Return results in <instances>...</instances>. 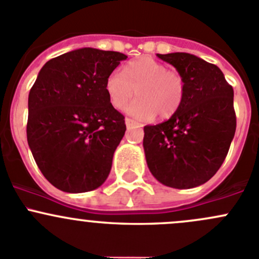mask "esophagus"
Listing matches in <instances>:
<instances>
[{"label": "esophagus", "mask_w": 259, "mask_h": 259, "mask_svg": "<svg viewBox=\"0 0 259 259\" xmlns=\"http://www.w3.org/2000/svg\"><path fill=\"white\" fill-rule=\"evenodd\" d=\"M125 124H126V127L127 129H133V127H139L140 124L138 121H135V120L130 119V117H126L125 119Z\"/></svg>", "instance_id": "34e87169"}]
</instances>
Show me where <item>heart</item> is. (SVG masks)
Returning <instances> with one entry per match:
<instances>
[{
	"mask_svg": "<svg viewBox=\"0 0 259 259\" xmlns=\"http://www.w3.org/2000/svg\"><path fill=\"white\" fill-rule=\"evenodd\" d=\"M109 100L115 109H124L130 99L139 98L127 111L140 119L173 116L182 106L185 83L182 75L150 57H140L124 67V74L115 70L106 80Z\"/></svg>",
	"mask_w": 259,
	"mask_h": 259,
	"instance_id": "1",
	"label": "heart"
}]
</instances>
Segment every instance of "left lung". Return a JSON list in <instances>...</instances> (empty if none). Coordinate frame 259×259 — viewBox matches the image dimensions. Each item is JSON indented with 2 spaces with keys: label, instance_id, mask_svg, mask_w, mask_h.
Wrapping results in <instances>:
<instances>
[{
  "label": "left lung",
  "instance_id": "left-lung-1",
  "mask_svg": "<svg viewBox=\"0 0 259 259\" xmlns=\"http://www.w3.org/2000/svg\"><path fill=\"white\" fill-rule=\"evenodd\" d=\"M156 56L178 70L185 95L170 119L144 126L146 163L161 184L189 189L208 182L228 154L237 126L233 88L218 66L194 55Z\"/></svg>",
  "mask_w": 259,
  "mask_h": 259
}]
</instances>
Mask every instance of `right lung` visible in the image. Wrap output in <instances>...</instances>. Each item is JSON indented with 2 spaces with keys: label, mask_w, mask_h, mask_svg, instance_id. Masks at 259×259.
<instances>
[{
  "label": "right lung",
  "mask_w": 259,
  "mask_h": 259,
  "mask_svg": "<svg viewBox=\"0 0 259 259\" xmlns=\"http://www.w3.org/2000/svg\"><path fill=\"white\" fill-rule=\"evenodd\" d=\"M126 57L83 48L51 59L38 72L26 133L38 169L57 189L90 192L108 178L126 125L109 100L106 80Z\"/></svg>",
  "instance_id": "right-lung-1"
}]
</instances>
